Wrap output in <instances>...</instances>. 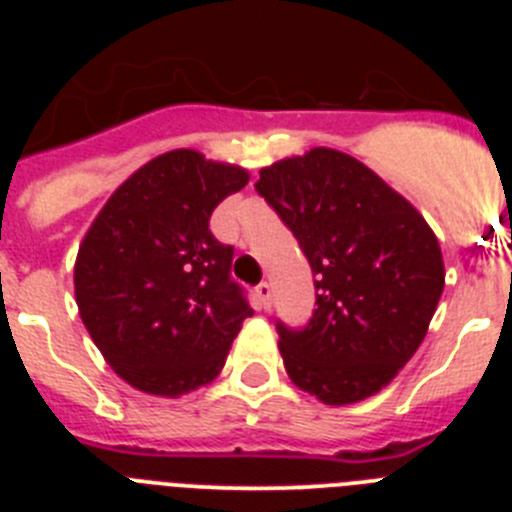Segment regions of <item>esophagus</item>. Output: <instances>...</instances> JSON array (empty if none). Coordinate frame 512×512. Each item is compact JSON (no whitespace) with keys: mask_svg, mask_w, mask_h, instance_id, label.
<instances>
[{"mask_svg":"<svg viewBox=\"0 0 512 512\" xmlns=\"http://www.w3.org/2000/svg\"><path fill=\"white\" fill-rule=\"evenodd\" d=\"M256 292V302H259V310H271V284L261 282L259 287L253 289Z\"/></svg>","mask_w":512,"mask_h":512,"instance_id":"esophagus-1","label":"esophagus"}]
</instances>
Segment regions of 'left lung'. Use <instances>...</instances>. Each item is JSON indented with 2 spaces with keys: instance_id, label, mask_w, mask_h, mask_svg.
Listing matches in <instances>:
<instances>
[{
  "instance_id": "obj_1",
  "label": "left lung",
  "mask_w": 512,
  "mask_h": 512,
  "mask_svg": "<svg viewBox=\"0 0 512 512\" xmlns=\"http://www.w3.org/2000/svg\"><path fill=\"white\" fill-rule=\"evenodd\" d=\"M256 192L315 277L312 318L277 320L289 379L325 405L374 395L418 351L441 300L436 235L372 169L330 148L266 166Z\"/></svg>"
}]
</instances>
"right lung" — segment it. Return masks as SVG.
Masks as SVG:
<instances>
[{
    "instance_id": "right-lung-1",
    "label": "right lung",
    "mask_w": 512,
    "mask_h": 512,
    "mask_svg": "<svg viewBox=\"0 0 512 512\" xmlns=\"http://www.w3.org/2000/svg\"><path fill=\"white\" fill-rule=\"evenodd\" d=\"M248 184L238 166L169 151L112 194L76 256V305L107 364L135 390L176 397L212 382L241 323L233 246L212 235L220 202Z\"/></svg>"
}]
</instances>
